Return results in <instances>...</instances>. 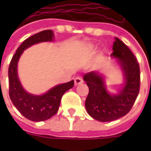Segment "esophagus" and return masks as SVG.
Returning a JSON list of instances; mask_svg holds the SVG:
<instances>
[{
    "mask_svg": "<svg viewBox=\"0 0 151 151\" xmlns=\"http://www.w3.org/2000/svg\"><path fill=\"white\" fill-rule=\"evenodd\" d=\"M83 82H84V81H83V79H82V77L78 76V77H76V78H75V85H80V84L83 83Z\"/></svg>",
    "mask_w": 151,
    "mask_h": 151,
    "instance_id": "1",
    "label": "esophagus"
}]
</instances>
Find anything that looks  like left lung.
I'll use <instances>...</instances> for the list:
<instances>
[{
    "label": "left lung",
    "instance_id": "obj_1",
    "mask_svg": "<svg viewBox=\"0 0 151 151\" xmlns=\"http://www.w3.org/2000/svg\"><path fill=\"white\" fill-rule=\"evenodd\" d=\"M111 56L118 60L125 76V84L119 93H108L104 80L99 73L84 75L89 93L85 108L89 115L101 122H110L124 116L132 108L140 90V67L133 53L121 40L116 38Z\"/></svg>",
    "mask_w": 151,
    "mask_h": 151
}]
</instances>
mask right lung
Instances as JSON below:
<instances>
[{
  "instance_id": "obj_1",
  "label": "right lung",
  "mask_w": 151,
  "mask_h": 151,
  "mask_svg": "<svg viewBox=\"0 0 151 151\" xmlns=\"http://www.w3.org/2000/svg\"><path fill=\"white\" fill-rule=\"evenodd\" d=\"M52 30L41 31L26 39L19 47L10 61L9 76V95L19 112L31 121L41 122L50 119L59 110L62 96L73 87L74 81L58 85L43 95H33L24 90L19 80L17 63L24 50L35 44L51 41L54 38Z\"/></svg>"
}]
</instances>
